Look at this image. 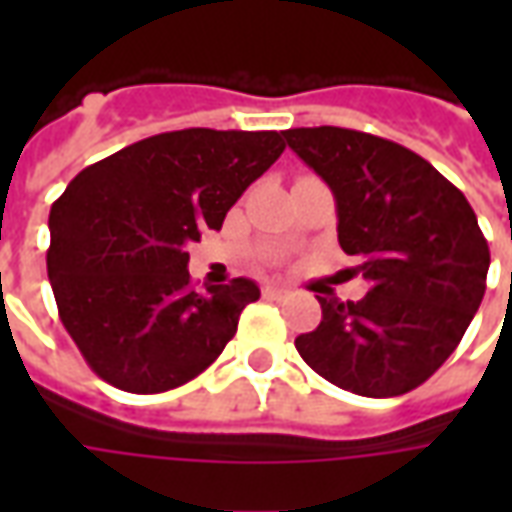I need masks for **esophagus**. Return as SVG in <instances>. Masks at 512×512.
Listing matches in <instances>:
<instances>
[{"mask_svg": "<svg viewBox=\"0 0 512 512\" xmlns=\"http://www.w3.org/2000/svg\"><path fill=\"white\" fill-rule=\"evenodd\" d=\"M288 293L290 290L282 288V285H266V288H263V296H266V299H285Z\"/></svg>", "mask_w": 512, "mask_h": 512, "instance_id": "obj_1", "label": "esophagus"}]
</instances>
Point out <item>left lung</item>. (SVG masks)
<instances>
[{"label": "left lung", "mask_w": 512, "mask_h": 512, "mask_svg": "<svg viewBox=\"0 0 512 512\" xmlns=\"http://www.w3.org/2000/svg\"><path fill=\"white\" fill-rule=\"evenodd\" d=\"M337 200V241L365 299L318 296L323 318L299 334L301 359L340 389L406 395L458 348L480 307L488 241L472 205L439 169L384 136L318 126L282 131Z\"/></svg>", "instance_id": "obj_1"}]
</instances>
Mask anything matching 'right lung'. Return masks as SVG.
Returning a JSON list of instances; mask_svg holds the SVG:
<instances>
[{"label":"right lung","instance_id":"obj_1","mask_svg":"<svg viewBox=\"0 0 512 512\" xmlns=\"http://www.w3.org/2000/svg\"><path fill=\"white\" fill-rule=\"evenodd\" d=\"M285 150L277 131L183 128L84 167L51 205L49 282L62 326L106 384L158 395L189 384L233 340L252 279L194 288L191 241Z\"/></svg>","mask_w":512,"mask_h":512}]
</instances>
